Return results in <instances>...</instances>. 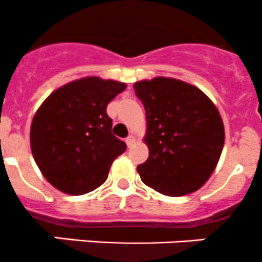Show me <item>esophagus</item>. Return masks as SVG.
<instances>
[{
  "mask_svg": "<svg viewBox=\"0 0 262 262\" xmlns=\"http://www.w3.org/2000/svg\"><path fill=\"white\" fill-rule=\"evenodd\" d=\"M135 142H136V137H135L134 135H130V136H128L127 139H126V144H127L128 147H131L132 145L135 144Z\"/></svg>",
  "mask_w": 262,
  "mask_h": 262,
  "instance_id": "34e87169",
  "label": "esophagus"
}]
</instances>
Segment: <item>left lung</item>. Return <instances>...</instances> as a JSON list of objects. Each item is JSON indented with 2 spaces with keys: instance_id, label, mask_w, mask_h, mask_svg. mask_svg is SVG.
<instances>
[{
  "instance_id": "1",
  "label": "left lung",
  "mask_w": 262,
  "mask_h": 262,
  "mask_svg": "<svg viewBox=\"0 0 262 262\" xmlns=\"http://www.w3.org/2000/svg\"><path fill=\"white\" fill-rule=\"evenodd\" d=\"M146 115L144 142L149 158L137 165L141 181L163 195L203 187L224 146V125L216 105L195 85L157 76L134 84Z\"/></svg>"
}]
</instances>
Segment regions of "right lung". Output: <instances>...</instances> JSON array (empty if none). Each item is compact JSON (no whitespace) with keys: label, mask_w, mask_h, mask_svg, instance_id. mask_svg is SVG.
<instances>
[{"label":"right lung","mask_w":262,"mask_h":262,"mask_svg":"<svg viewBox=\"0 0 262 262\" xmlns=\"http://www.w3.org/2000/svg\"><path fill=\"white\" fill-rule=\"evenodd\" d=\"M125 82L86 76L48 95L33 117L30 149L43 177L61 192L84 195L105 182L126 144L111 132L107 105Z\"/></svg>","instance_id":"add662e5"}]
</instances>
